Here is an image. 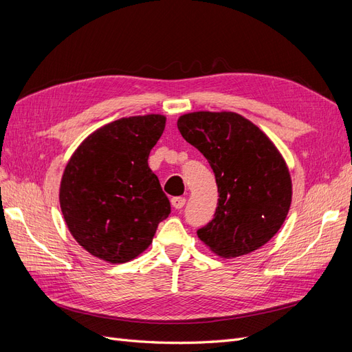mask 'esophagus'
I'll return each mask as SVG.
<instances>
[{
    "instance_id": "esophagus-1",
    "label": "esophagus",
    "mask_w": 352,
    "mask_h": 352,
    "mask_svg": "<svg viewBox=\"0 0 352 352\" xmlns=\"http://www.w3.org/2000/svg\"><path fill=\"white\" fill-rule=\"evenodd\" d=\"M185 204H186V199H185L184 197H173V198H172V206H173L176 210L184 208Z\"/></svg>"
}]
</instances>
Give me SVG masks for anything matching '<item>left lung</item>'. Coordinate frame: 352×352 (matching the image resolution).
I'll return each instance as SVG.
<instances>
[{"mask_svg":"<svg viewBox=\"0 0 352 352\" xmlns=\"http://www.w3.org/2000/svg\"><path fill=\"white\" fill-rule=\"evenodd\" d=\"M184 140L207 158L216 176L214 217L197 230L221 257H239L269 242L287 216L292 184L282 155L245 117L197 111L179 117Z\"/></svg>","mask_w":352,"mask_h":352,"instance_id":"obj_1","label":"left lung"}]
</instances>
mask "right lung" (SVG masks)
Here are the masks:
<instances>
[{
  "instance_id": "1",
  "label": "right lung",
  "mask_w": 352,
  "mask_h": 352,
  "mask_svg": "<svg viewBox=\"0 0 352 352\" xmlns=\"http://www.w3.org/2000/svg\"><path fill=\"white\" fill-rule=\"evenodd\" d=\"M164 126L160 114L111 122L89 135L67 163L60 207L73 238L95 257L135 258L168 217L170 201L148 166Z\"/></svg>"
}]
</instances>
